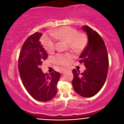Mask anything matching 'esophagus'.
I'll return each instance as SVG.
<instances>
[{"instance_id": "1", "label": "esophagus", "mask_w": 124, "mask_h": 124, "mask_svg": "<svg viewBox=\"0 0 124 124\" xmlns=\"http://www.w3.org/2000/svg\"><path fill=\"white\" fill-rule=\"evenodd\" d=\"M66 71V70H62V73H64Z\"/></svg>"}]
</instances>
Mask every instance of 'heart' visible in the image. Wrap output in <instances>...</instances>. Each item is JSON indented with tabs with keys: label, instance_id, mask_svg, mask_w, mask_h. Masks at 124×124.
<instances>
[{
	"label": "heart",
	"instance_id": "heart-1",
	"mask_svg": "<svg viewBox=\"0 0 124 124\" xmlns=\"http://www.w3.org/2000/svg\"><path fill=\"white\" fill-rule=\"evenodd\" d=\"M51 36L56 40H64L68 43L70 48L74 52L82 51L87 43V38L84 34H79L75 28L70 27H63L51 32ZM42 43L45 49L49 53H51L55 47V40L52 37L44 36L42 38ZM72 58L71 54H58L56 61L59 64L67 65Z\"/></svg>",
	"mask_w": 124,
	"mask_h": 124
}]
</instances>
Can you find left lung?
I'll return each instance as SVG.
<instances>
[{
	"label": "left lung",
	"mask_w": 124,
	"mask_h": 124,
	"mask_svg": "<svg viewBox=\"0 0 124 124\" xmlns=\"http://www.w3.org/2000/svg\"><path fill=\"white\" fill-rule=\"evenodd\" d=\"M88 36V45L79 56L86 70L80 73L72 70V86L77 93L84 97H91L101 90L106 81L109 68L106 47L101 36L92 28L82 27Z\"/></svg>",
	"instance_id": "8db88e82"
}]
</instances>
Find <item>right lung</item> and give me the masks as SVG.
Masks as SVG:
<instances>
[{"mask_svg": "<svg viewBox=\"0 0 124 124\" xmlns=\"http://www.w3.org/2000/svg\"><path fill=\"white\" fill-rule=\"evenodd\" d=\"M41 36V32H36L25 40L18 58V70L28 93L38 101H47L56 94L61 74L54 71L47 75L40 68L42 61L47 58L39 41Z\"/></svg>", "mask_w": 124, "mask_h": 124, "instance_id": "add662e5", "label": "right lung"}]
</instances>
